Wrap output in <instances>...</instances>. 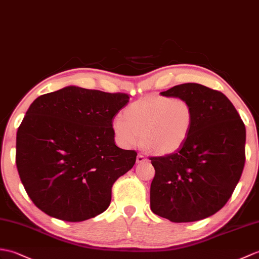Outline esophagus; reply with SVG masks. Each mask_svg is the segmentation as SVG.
<instances>
[{"instance_id": "esophagus-1", "label": "esophagus", "mask_w": 259, "mask_h": 259, "mask_svg": "<svg viewBox=\"0 0 259 259\" xmlns=\"http://www.w3.org/2000/svg\"><path fill=\"white\" fill-rule=\"evenodd\" d=\"M147 161H148V158L146 157V155L138 154V157H137V163H142V162H147Z\"/></svg>"}]
</instances>
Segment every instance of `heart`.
Masks as SVG:
<instances>
[{
    "instance_id": "1",
    "label": "heart",
    "mask_w": 259,
    "mask_h": 259,
    "mask_svg": "<svg viewBox=\"0 0 259 259\" xmlns=\"http://www.w3.org/2000/svg\"><path fill=\"white\" fill-rule=\"evenodd\" d=\"M112 120V131L123 147L141 143L148 152L165 155L176 152L190 137L194 113L182 97L149 96L130 104ZM141 138H139V137Z\"/></svg>"
}]
</instances>
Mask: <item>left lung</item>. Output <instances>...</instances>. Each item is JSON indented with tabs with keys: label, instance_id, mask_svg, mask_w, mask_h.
<instances>
[{
	"label": "left lung",
	"instance_id": "left-lung-1",
	"mask_svg": "<svg viewBox=\"0 0 259 259\" xmlns=\"http://www.w3.org/2000/svg\"><path fill=\"white\" fill-rule=\"evenodd\" d=\"M161 95L188 99L194 123L178 151L150 158L155 170L151 211L174 223L206 219L225 205L242 176L245 124L224 94L200 83H182Z\"/></svg>",
	"mask_w": 259,
	"mask_h": 259
}]
</instances>
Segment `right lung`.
<instances>
[{"mask_svg": "<svg viewBox=\"0 0 259 259\" xmlns=\"http://www.w3.org/2000/svg\"><path fill=\"white\" fill-rule=\"evenodd\" d=\"M128 102L125 94L76 86L33 101L16 134V166L40 211L66 222L106 211L113 183L137 159L113 139V117Z\"/></svg>", "mask_w": 259, "mask_h": 259, "instance_id": "obj_1", "label": "right lung"}]
</instances>
